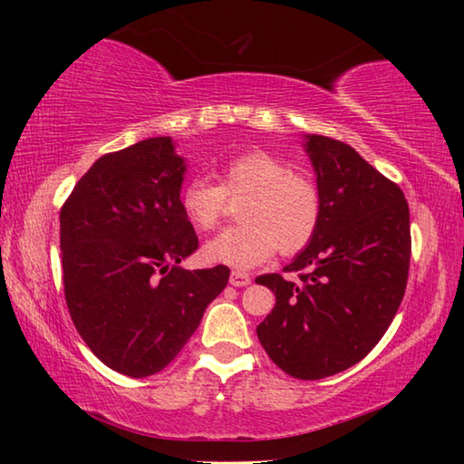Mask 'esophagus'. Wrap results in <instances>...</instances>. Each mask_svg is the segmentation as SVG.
<instances>
[{
  "label": "esophagus",
  "instance_id": "1",
  "mask_svg": "<svg viewBox=\"0 0 464 464\" xmlns=\"http://www.w3.org/2000/svg\"><path fill=\"white\" fill-rule=\"evenodd\" d=\"M229 282L233 286H247L249 282H251V276L247 272H241V270H233L231 272V278H229Z\"/></svg>",
  "mask_w": 464,
  "mask_h": 464
}]
</instances>
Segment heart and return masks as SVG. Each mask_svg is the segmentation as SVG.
<instances>
[{
	"instance_id": "b5f03b06",
	"label": "heart",
	"mask_w": 464,
	"mask_h": 464,
	"mask_svg": "<svg viewBox=\"0 0 464 464\" xmlns=\"http://www.w3.org/2000/svg\"><path fill=\"white\" fill-rule=\"evenodd\" d=\"M235 229L204 247L208 262L247 270L280 251L293 256L315 237L321 223V194L309 178L262 149L233 157L221 171V184L192 178L179 190V208L194 229L213 231L229 200H241Z\"/></svg>"
}]
</instances>
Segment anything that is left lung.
Here are the masks:
<instances>
[{
  "label": "left lung",
  "mask_w": 464,
  "mask_h": 464,
  "mask_svg": "<svg viewBox=\"0 0 464 464\" xmlns=\"http://www.w3.org/2000/svg\"><path fill=\"white\" fill-rule=\"evenodd\" d=\"M321 223L288 264L296 280L262 274L276 295L260 325L266 354L301 381L325 379L360 362L387 332L410 276L411 231L403 190L354 147L311 135Z\"/></svg>",
  "instance_id": "1"
}]
</instances>
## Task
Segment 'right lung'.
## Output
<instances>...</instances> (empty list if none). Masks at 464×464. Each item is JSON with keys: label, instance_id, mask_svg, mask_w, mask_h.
I'll list each match as a JSON object with an SVG mask.
<instances>
[{"label": "right lung", "instance_id": "right-lung-1", "mask_svg": "<svg viewBox=\"0 0 464 464\" xmlns=\"http://www.w3.org/2000/svg\"><path fill=\"white\" fill-rule=\"evenodd\" d=\"M184 161L169 137L102 155L61 207L65 303L77 334L112 371L166 368L231 270H184L198 237L179 208Z\"/></svg>", "mask_w": 464, "mask_h": 464}]
</instances>
